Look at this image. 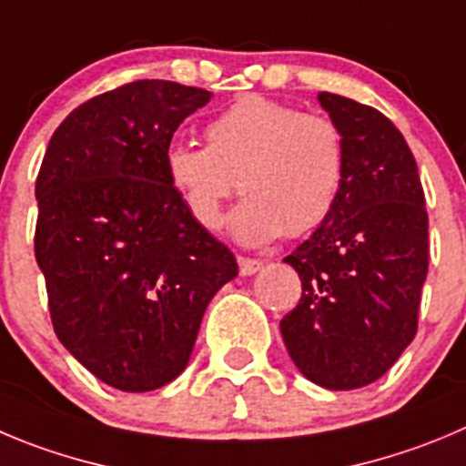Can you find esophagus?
Instances as JSON below:
<instances>
[{
  "instance_id": "34e87169",
  "label": "esophagus",
  "mask_w": 466,
  "mask_h": 466,
  "mask_svg": "<svg viewBox=\"0 0 466 466\" xmlns=\"http://www.w3.org/2000/svg\"><path fill=\"white\" fill-rule=\"evenodd\" d=\"M262 267L264 262H259V259L238 258V271H241V276H253V273H258Z\"/></svg>"
}]
</instances>
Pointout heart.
I'll list each match as a JSON object with an SVG mask.
<instances>
[{
	"label": "heart",
	"mask_w": 466,
	"mask_h": 466,
	"mask_svg": "<svg viewBox=\"0 0 466 466\" xmlns=\"http://www.w3.org/2000/svg\"><path fill=\"white\" fill-rule=\"evenodd\" d=\"M207 147L172 142L165 149L167 184L190 218L216 229L223 204L241 190L228 229L243 246L319 228L345 184L347 147L340 126L303 115L264 96H243L204 128Z\"/></svg>",
	"instance_id": "1"
}]
</instances>
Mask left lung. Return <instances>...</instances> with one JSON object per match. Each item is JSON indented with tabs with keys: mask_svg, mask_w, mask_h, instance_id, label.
I'll list each match as a JSON object with an SVG mask.
<instances>
[{
	"mask_svg": "<svg viewBox=\"0 0 466 466\" xmlns=\"http://www.w3.org/2000/svg\"><path fill=\"white\" fill-rule=\"evenodd\" d=\"M321 110L347 147L331 216L287 255L301 278L280 333L303 377L331 390L368 386L416 336L428 276V211L402 133L380 110L321 91Z\"/></svg>",
	"mask_w": 466,
	"mask_h": 466,
	"instance_id": "1",
	"label": "left lung"
}]
</instances>
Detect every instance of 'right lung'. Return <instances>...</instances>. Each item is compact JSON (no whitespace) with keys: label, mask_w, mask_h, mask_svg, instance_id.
I'll return each mask as SVG.
<instances>
[{"label":"right lung","mask_w":466,"mask_h":466,"mask_svg":"<svg viewBox=\"0 0 466 466\" xmlns=\"http://www.w3.org/2000/svg\"><path fill=\"white\" fill-rule=\"evenodd\" d=\"M211 96L130 82L76 107L43 156L34 250L52 326L91 375L126 393L186 370L208 301L238 276L163 169L174 130Z\"/></svg>","instance_id":"1"}]
</instances>
